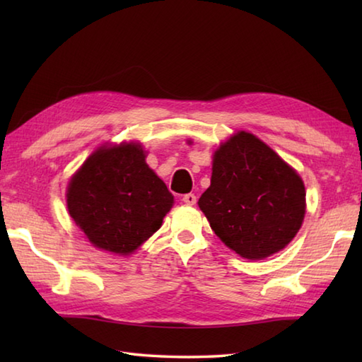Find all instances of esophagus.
<instances>
[{
	"label": "esophagus",
	"instance_id": "esophagus-1",
	"mask_svg": "<svg viewBox=\"0 0 362 362\" xmlns=\"http://www.w3.org/2000/svg\"><path fill=\"white\" fill-rule=\"evenodd\" d=\"M182 201L185 202V204H188V205H194V204H196V201H197V197H196L194 194L188 193V194H185V196L182 197Z\"/></svg>",
	"mask_w": 362,
	"mask_h": 362
}]
</instances>
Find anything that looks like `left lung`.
Masks as SVG:
<instances>
[{
	"instance_id": "8db88e82",
	"label": "left lung",
	"mask_w": 362,
	"mask_h": 362,
	"mask_svg": "<svg viewBox=\"0 0 362 362\" xmlns=\"http://www.w3.org/2000/svg\"><path fill=\"white\" fill-rule=\"evenodd\" d=\"M197 204L227 247L263 259L302 227L305 185L276 152L241 130L214 152L211 183Z\"/></svg>"
}]
</instances>
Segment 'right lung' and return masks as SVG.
Listing matches in <instances>:
<instances>
[{
  "instance_id": "obj_1",
  "label": "right lung",
  "mask_w": 362,
  "mask_h": 362,
  "mask_svg": "<svg viewBox=\"0 0 362 362\" xmlns=\"http://www.w3.org/2000/svg\"><path fill=\"white\" fill-rule=\"evenodd\" d=\"M138 143L101 146L66 189V206L98 249L129 255L161 227L174 196Z\"/></svg>"
}]
</instances>
